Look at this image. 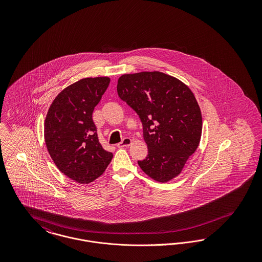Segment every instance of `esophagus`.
Segmentation results:
<instances>
[{
  "label": "esophagus",
  "mask_w": 262,
  "mask_h": 262,
  "mask_svg": "<svg viewBox=\"0 0 262 262\" xmlns=\"http://www.w3.org/2000/svg\"><path fill=\"white\" fill-rule=\"evenodd\" d=\"M130 143H132V139L129 137H125L120 143L117 144V147H125L130 145Z\"/></svg>",
  "instance_id": "esophagus-1"
}]
</instances>
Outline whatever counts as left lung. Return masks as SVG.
<instances>
[{
    "mask_svg": "<svg viewBox=\"0 0 262 262\" xmlns=\"http://www.w3.org/2000/svg\"><path fill=\"white\" fill-rule=\"evenodd\" d=\"M117 90L142 123L148 155L139 167L157 182L174 179L200 144L202 118L193 93L160 72L123 75Z\"/></svg>",
    "mask_w": 262,
    "mask_h": 262,
    "instance_id": "1",
    "label": "left lung"
}]
</instances>
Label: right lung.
Listing matches in <instances>:
<instances>
[{"label": "right lung", "instance_id": "obj_1", "mask_svg": "<svg viewBox=\"0 0 262 262\" xmlns=\"http://www.w3.org/2000/svg\"><path fill=\"white\" fill-rule=\"evenodd\" d=\"M109 83V77L76 81L58 94L46 116L44 137L51 158L62 174L79 184L96 180L112 160L92 119Z\"/></svg>", "mask_w": 262, "mask_h": 262}]
</instances>
